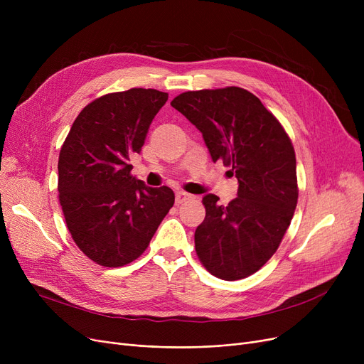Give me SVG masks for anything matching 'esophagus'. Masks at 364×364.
Segmentation results:
<instances>
[{
  "label": "esophagus",
  "instance_id": "esophagus-1",
  "mask_svg": "<svg viewBox=\"0 0 364 364\" xmlns=\"http://www.w3.org/2000/svg\"><path fill=\"white\" fill-rule=\"evenodd\" d=\"M190 199H192V195H188L186 192H181V190H178V192L176 193V203L177 205H181V203H184V202H187Z\"/></svg>",
  "mask_w": 364,
  "mask_h": 364
}]
</instances>
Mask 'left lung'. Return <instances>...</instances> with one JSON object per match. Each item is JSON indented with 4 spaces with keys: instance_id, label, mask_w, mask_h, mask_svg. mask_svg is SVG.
<instances>
[{
    "instance_id": "left-lung-1",
    "label": "left lung",
    "mask_w": 364,
    "mask_h": 364,
    "mask_svg": "<svg viewBox=\"0 0 364 364\" xmlns=\"http://www.w3.org/2000/svg\"><path fill=\"white\" fill-rule=\"evenodd\" d=\"M171 106L200 132L214 162L232 166L237 198L227 206L203 196L195 246L205 269L239 280L269 261L288 230L296 202V159L288 134L252 92L239 87L187 91Z\"/></svg>"
}]
</instances>
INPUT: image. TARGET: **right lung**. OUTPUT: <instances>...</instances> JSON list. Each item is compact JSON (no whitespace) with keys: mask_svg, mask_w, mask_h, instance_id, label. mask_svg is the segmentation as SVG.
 I'll use <instances>...</instances> for the list:
<instances>
[{"mask_svg":"<svg viewBox=\"0 0 364 364\" xmlns=\"http://www.w3.org/2000/svg\"><path fill=\"white\" fill-rule=\"evenodd\" d=\"M166 100L151 88L106 94L81 110L62 146L59 200L68 228L103 267L137 259L174 205L169 187L146 186L129 164Z\"/></svg>","mask_w":364,"mask_h":364,"instance_id":"1","label":"right lung"}]
</instances>
